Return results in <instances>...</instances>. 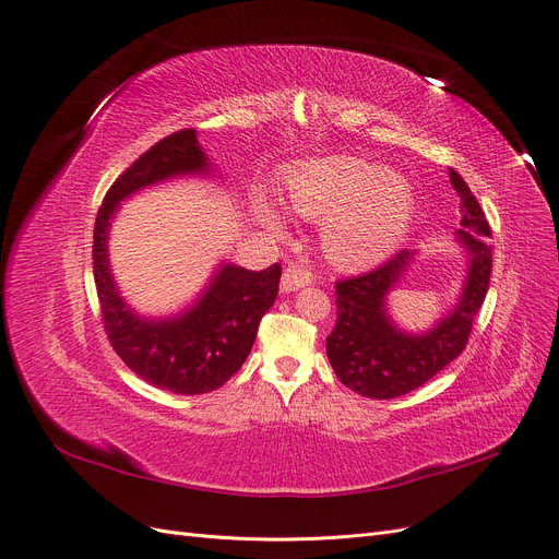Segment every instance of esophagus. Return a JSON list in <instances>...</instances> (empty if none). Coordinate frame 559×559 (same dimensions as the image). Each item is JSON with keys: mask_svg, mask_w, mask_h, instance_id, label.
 Masks as SVG:
<instances>
[{"mask_svg": "<svg viewBox=\"0 0 559 559\" xmlns=\"http://www.w3.org/2000/svg\"><path fill=\"white\" fill-rule=\"evenodd\" d=\"M308 283H310V274L304 267H299V264H289L281 278V292H295L299 287H306Z\"/></svg>", "mask_w": 559, "mask_h": 559, "instance_id": "34e87169", "label": "esophagus"}]
</instances>
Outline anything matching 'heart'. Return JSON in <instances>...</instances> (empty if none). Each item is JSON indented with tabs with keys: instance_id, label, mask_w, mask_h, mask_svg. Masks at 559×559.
<instances>
[{
	"instance_id": "heart-1",
	"label": "heart",
	"mask_w": 559,
	"mask_h": 559,
	"mask_svg": "<svg viewBox=\"0 0 559 559\" xmlns=\"http://www.w3.org/2000/svg\"><path fill=\"white\" fill-rule=\"evenodd\" d=\"M281 201L306 219H321V249L346 270L385 260L413 219L415 194L401 174L376 169L356 156H324L292 165L281 181ZM255 213L270 228L281 219L267 199Z\"/></svg>"
}]
</instances>
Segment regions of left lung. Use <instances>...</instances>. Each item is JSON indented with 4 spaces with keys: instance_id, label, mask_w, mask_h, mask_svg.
Masks as SVG:
<instances>
[{
    "instance_id": "1",
    "label": "left lung",
    "mask_w": 559,
    "mask_h": 559,
    "mask_svg": "<svg viewBox=\"0 0 559 559\" xmlns=\"http://www.w3.org/2000/svg\"><path fill=\"white\" fill-rule=\"evenodd\" d=\"M460 197V240L472 255L460 304L426 335H405L385 314L388 292L401 281L409 251H399L376 270L335 283L337 321L326 354L342 383L367 399H396L421 388L453 362L472 335L491 276V228L462 176L449 169Z\"/></svg>"
}]
</instances>
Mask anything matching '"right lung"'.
I'll return each instance as SVG.
<instances>
[{"instance_id": "add662e5", "label": "right lung", "mask_w": 559, "mask_h": 559, "mask_svg": "<svg viewBox=\"0 0 559 559\" xmlns=\"http://www.w3.org/2000/svg\"><path fill=\"white\" fill-rule=\"evenodd\" d=\"M209 169L194 129H181L146 150L108 188L95 222L93 272L115 354L146 383L174 394H205L235 376L255 342L262 314L278 295L281 264L251 272L224 264L194 308L167 321H146L120 299L108 270L106 238L112 213L124 197L176 174Z\"/></svg>"}]
</instances>
